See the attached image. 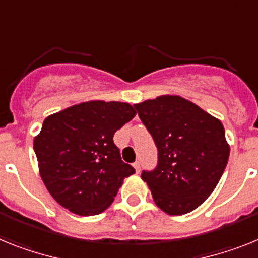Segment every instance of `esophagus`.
<instances>
[{"mask_svg": "<svg viewBox=\"0 0 258 258\" xmlns=\"http://www.w3.org/2000/svg\"><path fill=\"white\" fill-rule=\"evenodd\" d=\"M133 165H134V168H135L136 173H139L140 172V161H135Z\"/></svg>", "mask_w": 258, "mask_h": 258, "instance_id": "34e87169", "label": "esophagus"}]
</instances>
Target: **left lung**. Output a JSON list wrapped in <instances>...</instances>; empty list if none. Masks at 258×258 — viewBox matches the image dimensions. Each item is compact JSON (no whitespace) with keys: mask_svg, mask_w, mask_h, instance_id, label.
Instances as JSON below:
<instances>
[{"mask_svg":"<svg viewBox=\"0 0 258 258\" xmlns=\"http://www.w3.org/2000/svg\"><path fill=\"white\" fill-rule=\"evenodd\" d=\"M134 107L157 147V165L142 173L155 203L169 215L196 210L214 191L228 162L222 122L178 96Z\"/></svg>","mask_w":258,"mask_h":258,"instance_id":"1","label":"left lung"}]
</instances>
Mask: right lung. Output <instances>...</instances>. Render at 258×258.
<instances>
[{
	"instance_id": "add662e5",
	"label": "right lung",
	"mask_w": 258,
	"mask_h": 258,
	"mask_svg": "<svg viewBox=\"0 0 258 258\" xmlns=\"http://www.w3.org/2000/svg\"><path fill=\"white\" fill-rule=\"evenodd\" d=\"M135 115L130 103L90 101L44 119L34 151L56 202L81 216L101 214L111 205L123 179L135 173L112 138Z\"/></svg>"
}]
</instances>
